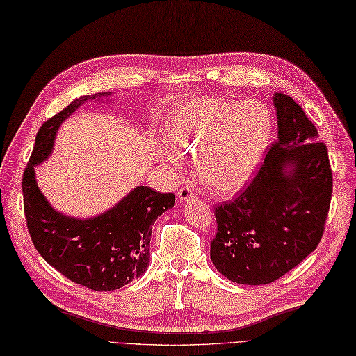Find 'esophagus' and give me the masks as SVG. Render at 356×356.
<instances>
[{"label":"esophagus","mask_w":356,"mask_h":356,"mask_svg":"<svg viewBox=\"0 0 356 356\" xmlns=\"http://www.w3.org/2000/svg\"><path fill=\"white\" fill-rule=\"evenodd\" d=\"M193 197H195V193H193V188H191V187L184 186V187H181L178 190V199L181 202H187V200L193 199Z\"/></svg>","instance_id":"esophagus-1"}]
</instances>
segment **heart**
<instances>
[{
  "mask_svg": "<svg viewBox=\"0 0 356 356\" xmlns=\"http://www.w3.org/2000/svg\"><path fill=\"white\" fill-rule=\"evenodd\" d=\"M270 109L257 100L191 99L170 113L168 142L157 157L168 168L181 166V154L196 159L202 182L216 193L235 191L253 177L271 140Z\"/></svg>",
  "mask_w": 356,
  "mask_h": 356,
  "instance_id": "obj_1",
  "label": "heart"
}]
</instances>
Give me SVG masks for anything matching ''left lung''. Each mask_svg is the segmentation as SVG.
<instances>
[{
    "label": "left lung",
    "instance_id": "left-lung-1",
    "mask_svg": "<svg viewBox=\"0 0 356 356\" xmlns=\"http://www.w3.org/2000/svg\"><path fill=\"white\" fill-rule=\"evenodd\" d=\"M278 138L248 187L216 207L211 261L241 284H268L301 264L321 243L332 172L328 149L300 104L275 92Z\"/></svg>",
    "mask_w": 356,
    "mask_h": 356
}]
</instances>
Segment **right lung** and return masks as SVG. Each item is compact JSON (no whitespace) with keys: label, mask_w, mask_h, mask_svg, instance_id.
Wrapping results in <instances>:
<instances>
[{"label":"right lung","mask_w":356,"mask_h":356,"mask_svg":"<svg viewBox=\"0 0 356 356\" xmlns=\"http://www.w3.org/2000/svg\"><path fill=\"white\" fill-rule=\"evenodd\" d=\"M108 95H82L47 120L22 178L26 227L37 252L73 283L99 292L120 289L147 271L152 225L175 204L174 193L139 186L106 213L74 218L55 211L37 187L34 166L49 157L61 122L82 103Z\"/></svg>","instance_id":"right-lung-1"}]
</instances>
